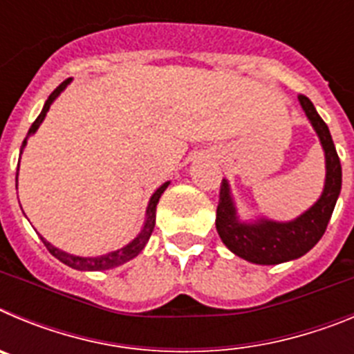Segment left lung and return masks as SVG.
Instances as JSON below:
<instances>
[{"instance_id":"obj_1","label":"left lung","mask_w":354,"mask_h":354,"mask_svg":"<svg viewBox=\"0 0 354 354\" xmlns=\"http://www.w3.org/2000/svg\"><path fill=\"white\" fill-rule=\"evenodd\" d=\"M299 104L310 120L324 152L326 177L321 196L312 207L290 221H274L270 218L245 221L237 214L230 184L223 179L220 192V204L216 211V230L223 245L234 255L261 266H274L296 261L310 252L323 237L335 209L337 198L342 187V167L337 156L335 145L324 120L319 117L308 97L299 95Z\"/></svg>"}]
</instances>
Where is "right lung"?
Returning a JSON list of instances; mask_svg holds the SVG:
<instances>
[{
	"label": "right lung",
	"mask_w": 354,
	"mask_h": 354,
	"mask_svg": "<svg viewBox=\"0 0 354 354\" xmlns=\"http://www.w3.org/2000/svg\"><path fill=\"white\" fill-rule=\"evenodd\" d=\"M68 83H71V80L64 81V83H62L60 86H58V88H56L55 92L48 97V101H46V104H44L42 111H40V115L37 117V120L31 124L30 131H28V136L24 138L23 145H21V154H23L24 147H26L28 138H30L31 134L37 133V129H39L40 124L44 122L46 115H48L51 104L56 101V99H58V95H60V93L67 88ZM17 175H19V165H17ZM17 175H15V183H17ZM168 184H170V180L165 184H161V186H159L158 189L152 193V196H150L149 205H147V212H145V223H143V227H142V230H140L138 236L134 237L131 243H127L126 246H122V248L115 250V252L102 253V255H95V257H80V255H72V253H67V252H64V250L56 248V246H53L49 241L44 239L42 236H40V239H42V243L46 245V248L49 250V253H51L53 257H56L60 262L67 264L68 268H74V270H77V271L113 270V268H117V266H122V264H126V262H129L131 259L136 257V255H138V253L145 248L147 241H149L150 234H152V230H154V225H156V205H158L159 198H161V195L168 187Z\"/></svg>",
	"instance_id": "right-lung-1"
}]
</instances>
